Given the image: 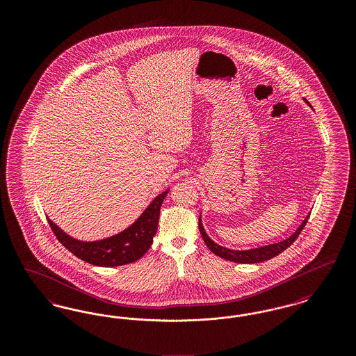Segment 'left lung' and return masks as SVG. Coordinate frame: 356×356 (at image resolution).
Masks as SVG:
<instances>
[{
	"label": "left lung",
	"instance_id": "obj_1",
	"mask_svg": "<svg viewBox=\"0 0 356 356\" xmlns=\"http://www.w3.org/2000/svg\"><path fill=\"white\" fill-rule=\"evenodd\" d=\"M308 218L309 216H307L303 222L299 225V228L286 240L275 243V244H268V245H264V247L254 248V250H245V251L229 250V248H225V247H221L219 244H216L211 237L207 235V232L204 229L203 222H202V215H200V219H199V229H200V234L203 236L204 243L207 244V247L213 254H218L219 257H222L225 260H229V261L241 263V264H254V263H261V261L270 260L272 257H275L276 254H282L284 250H287L288 247L298 238L300 232L303 231V228H305V225L308 221Z\"/></svg>",
	"mask_w": 356,
	"mask_h": 356
}]
</instances>
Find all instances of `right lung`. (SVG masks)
<instances>
[{
	"mask_svg": "<svg viewBox=\"0 0 356 356\" xmlns=\"http://www.w3.org/2000/svg\"><path fill=\"white\" fill-rule=\"evenodd\" d=\"M170 189L161 192L140 218L118 235L96 241H81L69 236L51 219L48 222L58 241L79 259L99 267H119L134 263L152 245L157 231L160 208Z\"/></svg>",
	"mask_w": 356,
	"mask_h": 356,
	"instance_id": "right-lung-1",
	"label": "right lung"
}]
</instances>
